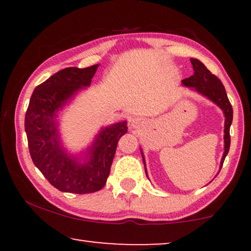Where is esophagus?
<instances>
[{"instance_id": "1", "label": "esophagus", "mask_w": 251, "mask_h": 251, "mask_svg": "<svg viewBox=\"0 0 251 251\" xmlns=\"http://www.w3.org/2000/svg\"><path fill=\"white\" fill-rule=\"evenodd\" d=\"M130 126H131L132 129H138L140 126V121L138 119H132L131 121H130Z\"/></svg>"}]
</instances>
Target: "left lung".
Listing matches in <instances>:
<instances>
[{"label": "left lung", "mask_w": 251, "mask_h": 251, "mask_svg": "<svg viewBox=\"0 0 251 251\" xmlns=\"http://www.w3.org/2000/svg\"><path fill=\"white\" fill-rule=\"evenodd\" d=\"M191 63L193 65L194 74L192 75V76L181 81V84H183L184 87L191 88L193 91L198 92V94H200L205 98H208L209 100H211L214 104L217 105L218 107L223 111V114H224V118H225L224 153H223V156L221 160V168H222L223 163H224L225 157L227 155L229 151V144H231V138H229V126H231L232 120H233L232 105L228 100L225 88L221 82V80H219L217 76H215L214 74H211L210 71H209L200 60L191 58ZM140 152H142L143 162H144V166H145V173L147 176L145 156H144L142 149H140Z\"/></svg>", "instance_id": "1"}]
</instances>
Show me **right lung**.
I'll return each instance as SVG.
<instances>
[{
	"mask_svg": "<svg viewBox=\"0 0 251 251\" xmlns=\"http://www.w3.org/2000/svg\"><path fill=\"white\" fill-rule=\"evenodd\" d=\"M99 65L64 68L30 97L25 131L30 157L49 183L61 192L85 194L101 190L111 171L118 142L128 131L126 121L102 126L83 152L70 153L59 132V114L83 89L90 87Z\"/></svg>",
	"mask_w": 251,
	"mask_h": 251,
	"instance_id": "add662e5",
	"label": "right lung"
}]
</instances>
